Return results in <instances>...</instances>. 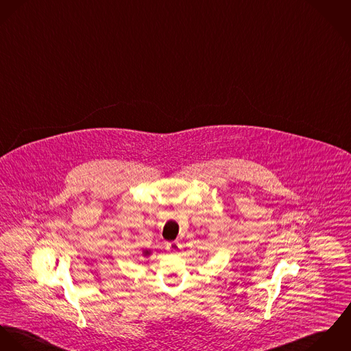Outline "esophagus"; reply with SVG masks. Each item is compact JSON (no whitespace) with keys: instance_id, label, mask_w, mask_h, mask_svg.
<instances>
[{"instance_id":"34e87169","label":"esophagus","mask_w":351,"mask_h":351,"mask_svg":"<svg viewBox=\"0 0 351 351\" xmlns=\"http://www.w3.org/2000/svg\"><path fill=\"white\" fill-rule=\"evenodd\" d=\"M180 243L179 242H168L167 243V250L171 253H178L180 250Z\"/></svg>"}]
</instances>
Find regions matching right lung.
<instances>
[{"label": "right lung", "mask_w": 351, "mask_h": 351, "mask_svg": "<svg viewBox=\"0 0 351 351\" xmlns=\"http://www.w3.org/2000/svg\"><path fill=\"white\" fill-rule=\"evenodd\" d=\"M143 254L147 257V256H149V254H151V250H144V252H143Z\"/></svg>", "instance_id": "obj_1"}]
</instances>
